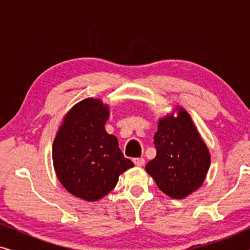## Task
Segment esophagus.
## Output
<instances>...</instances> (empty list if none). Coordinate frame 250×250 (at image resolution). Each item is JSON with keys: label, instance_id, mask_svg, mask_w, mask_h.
<instances>
[{"label": "esophagus", "instance_id": "esophagus-1", "mask_svg": "<svg viewBox=\"0 0 250 250\" xmlns=\"http://www.w3.org/2000/svg\"><path fill=\"white\" fill-rule=\"evenodd\" d=\"M133 163H134L136 166L141 167V166L145 165V159H143V158H134V159H133Z\"/></svg>", "mask_w": 250, "mask_h": 250}]
</instances>
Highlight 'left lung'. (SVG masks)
Instances as JSON below:
<instances>
[{
    "instance_id": "obj_1",
    "label": "left lung",
    "mask_w": 250,
    "mask_h": 250,
    "mask_svg": "<svg viewBox=\"0 0 250 250\" xmlns=\"http://www.w3.org/2000/svg\"><path fill=\"white\" fill-rule=\"evenodd\" d=\"M159 119L153 143L157 155L146 170L167 196L183 199L203 186L210 166V153L190 115L175 109Z\"/></svg>"
}]
</instances>
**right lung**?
<instances>
[{"label":"right lung","mask_w":250,"mask_h":250,"mask_svg":"<svg viewBox=\"0 0 250 250\" xmlns=\"http://www.w3.org/2000/svg\"><path fill=\"white\" fill-rule=\"evenodd\" d=\"M109 108L100 99L78 102L64 116L52 146L58 180L68 192L95 201L116 187L118 177L134 166L125 158L115 135L104 129Z\"/></svg>","instance_id":"add662e5"}]
</instances>
